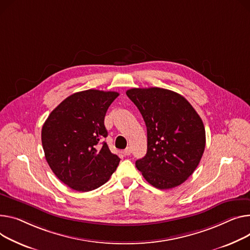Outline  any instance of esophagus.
I'll return each mask as SVG.
<instances>
[{
    "instance_id": "esophagus-1",
    "label": "esophagus",
    "mask_w": 250,
    "mask_h": 250,
    "mask_svg": "<svg viewBox=\"0 0 250 250\" xmlns=\"http://www.w3.org/2000/svg\"><path fill=\"white\" fill-rule=\"evenodd\" d=\"M124 154H125V156H129L131 154V148L130 147H126L125 151H124Z\"/></svg>"
}]
</instances>
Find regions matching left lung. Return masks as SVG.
<instances>
[{
    "label": "left lung",
    "instance_id": "obj_1",
    "mask_svg": "<svg viewBox=\"0 0 250 250\" xmlns=\"http://www.w3.org/2000/svg\"><path fill=\"white\" fill-rule=\"evenodd\" d=\"M126 95L146 126L147 151L136 162L138 170L158 189L181 185L204 153L206 135L201 118L184 96L169 89L131 88Z\"/></svg>",
    "mask_w": 250,
    "mask_h": 250
}]
</instances>
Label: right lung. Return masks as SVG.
<instances>
[{
    "instance_id": "add662e5",
    "label": "right lung",
    "mask_w": 250,
    "mask_h": 250,
    "mask_svg": "<svg viewBox=\"0 0 250 250\" xmlns=\"http://www.w3.org/2000/svg\"><path fill=\"white\" fill-rule=\"evenodd\" d=\"M119 95L96 89L73 93L43 125L41 140L49 167L75 191L101 187L118 168L121 159L103 140L107 137L105 113Z\"/></svg>"
}]
</instances>
